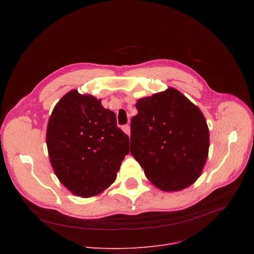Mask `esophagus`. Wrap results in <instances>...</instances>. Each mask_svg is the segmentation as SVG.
<instances>
[{"label": "esophagus", "mask_w": 254, "mask_h": 254, "mask_svg": "<svg viewBox=\"0 0 254 254\" xmlns=\"http://www.w3.org/2000/svg\"><path fill=\"white\" fill-rule=\"evenodd\" d=\"M123 130L126 132L127 135H128V136H129V134H130V127H129V126H128V125L124 126V127H123Z\"/></svg>", "instance_id": "34e87169"}]
</instances>
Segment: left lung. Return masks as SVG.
Returning <instances> with one entry per match:
<instances>
[{"label":"left lung","instance_id":"8db88e82","mask_svg":"<svg viewBox=\"0 0 254 254\" xmlns=\"http://www.w3.org/2000/svg\"><path fill=\"white\" fill-rule=\"evenodd\" d=\"M130 122V153L147 179L164 191L189 188L202 174L209 128L197 107L169 87L139 99Z\"/></svg>","mask_w":254,"mask_h":254}]
</instances>
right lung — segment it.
Returning a JSON list of instances; mask_svg holds the SVG:
<instances>
[{
    "instance_id": "add662e5",
    "label": "right lung",
    "mask_w": 254,
    "mask_h": 254,
    "mask_svg": "<svg viewBox=\"0 0 254 254\" xmlns=\"http://www.w3.org/2000/svg\"><path fill=\"white\" fill-rule=\"evenodd\" d=\"M46 144L57 177L81 197L100 194L115 181L129 138L101 100L73 89L60 100L47 126Z\"/></svg>"
}]
</instances>
